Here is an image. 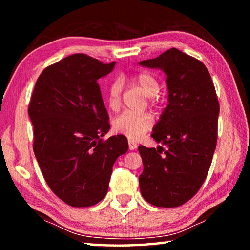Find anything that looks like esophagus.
<instances>
[{"label": "esophagus", "instance_id": "34e87169", "mask_svg": "<svg viewBox=\"0 0 250 250\" xmlns=\"http://www.w3.org/2000/svg\"><path fill=\"white\" fill-rule=\"evenodd\" d=\"M137 148L136 143H134L133 141H129V149L130 150H135Z\"/></svg>", "mask_w": 250, "mask_h": 250}]
</instances>
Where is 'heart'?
Here are the masks:
<instances>
[{
  "label": "heart",
  "mask_w": 250,
  "mask_h": 250,
  "mask_svg": "<svg viewBox=\"0 0 250 250\" xmlns=\"http://www.w3.org/2000/svg\"><path fill=\"white\" fill-rule=\"evenodd\" d=\"M133 82L149 98L155 97L160 90V83L158 78L149 72L144 71L136 74L133 77ZM121 92L122 83L117 79L110 83L107 90V95H106V102L110 109L116 110L119 108ZM152 125L153 117L149 113L133 114L130 111H125L113 120V130L116 133L125 135L131 140L139 139L145 132L149 131Z\"/></svg>",
  "instance_id": "1"
}]
</instances>
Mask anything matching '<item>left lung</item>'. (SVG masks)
Here are the masks:
<instances>
[{
	"mask_svg": "<svg viewBox=\"0 0 250 250\" xmlns=\"http://www.w3.org/2000/svg\"><path fill=\"white\" fill-rule=\"evenodd\" d=\"M140 65L163 71L168 90V104L151 134L167 150L139 146L144 164L141 193L155 206L177 207L198 192L208 173L217 144L218 99L206 66L176 48Z\"/></svg>",
	"mask_w": 250,
	"mask_h": 250,
	"instance_id": "obj_1",
	"label": "left lung"
}]
</instances>
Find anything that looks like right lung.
Returning <instances> with one entry per match:
<instances>
[{
  "mask_svg": "<svg viewBox=\"0 0 250 250\" xmlns=\"http://www.w3.org/2000/svg\"><path fill=\"white\" fill-rule=\"evenodd\" d=\"M114 66L68 56L42 72L31 98L36 160L52 192L74 207L104 199L114 163L129 148L124 135L101 139L110 125L98 79Z\"/></svg>",
  "mask_w": 250,
  "mask_h": 250,
  "instance_id": "right-lung-1",
  "label": "right lung"
}]
</instances>
